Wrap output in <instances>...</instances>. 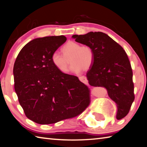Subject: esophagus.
<instances>
[{"instance_id": "esophagus-1", "label": "esophagus", "mask_w": 147, "mask_h": 147, "mask_svg": "<svg viewBox=\"0 0 147 147\" xmlns=\"http://www.w3.org/2000/svg\"><path fill=\"white\" fill-rule=\"evenodd\" d=\"M79 80L82 82H83L84 84H88V79H87V78H86V76H80L79 77Z\"/></svg>"}]
</instances>
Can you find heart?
Wrapping results in <instances>:
<instances>
[{
    "mask_svg": "<svg viewBox=\"0 0 147 147\" xmlns=\"http://www.w3.org/2000/svg\"><path fill=\"white\" fill-rule=\"evenodd\" d=\"M63 55L55 52L51 56V61L56 69L61 73H66L69 70V59L71 71L79 73L82 71H88L94 63V53L93 48L89 45L82 46L76 42L69 41L62 47Z\"/></svg>",
    "mask_w": 147,
    "mask_h": 147,
    "instance_id": "heart-1",
    "label": "heart"
}]
</instances>
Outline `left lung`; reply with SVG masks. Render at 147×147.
Masks as SVG:
<instances>
[{"label": "left lung", "mask_w": 147, "mask_h": 147, "mask_svg": "<svg viewBox=\"0 0 147 147\" xmlns=\"http://www.w3.org/2000/svg\"><path fill=\"white\" fill-rule=\"evenodd\" d=\"M72 38L93 48L94 63L86 74L89 84L106 88L109 98L116 103V118H124L134 100L133 73L126 52L103 32L73 35Z\"/></svg>", "instance_id": "8db88e82"}]
</instances>
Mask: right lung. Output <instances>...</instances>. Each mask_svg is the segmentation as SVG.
Listing matches in <instances>:
<instances>
[{"label": "right lung", "mask_w": 147, "mask_h": 147, "mask_svg": "<svg viewBox=\"0 0 147 147\" xmlns=\"http://www.w3.org/2000/svg\"><path fill=\"white\" fill-rule=\"evenodd\" d=\"M64 36L34 39L20 51L13 66L14 88L26 116L40 124L73 118L90 102L88 86L77 76L61 73L51 56Z\"/></svg>", "instance_id": "add662e5"}]
</instances>
